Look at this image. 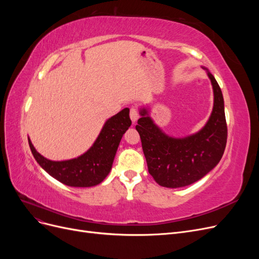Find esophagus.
Wrapping results in <instances>:
<instances>
[{"label":"esophagus","instance_id":"1","mask_svg":"<svg viewBox=\"0 0 259 259\" xmlns=\"http://www.w3.org/2000/svg\"><path fill=\"white\" fill-rule=\"evenodd\" d=\"M130 116H131V120L133 121V123H135V122L138 120L139 112H138V110H137V109H136L135 107H132V108H131V110H130Z\"/></svg>","mask_w":259,"mask_h":259}]
</instances>
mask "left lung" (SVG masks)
<instances>
[{
	"label": "left lung",
	"mask_w": 259,
	"mask_h": 259,
	"mask_svg": "<svg viewBox=\"0 0 259 259\" xmlns=\"http://www.w3.org/2000/svg\"><path fill=\"white\" fill-rule=\"evenodd\" d=\"M214 92L213 111L205 126L193 135L175 138L156 126L147 109H140L142 117L136 130L142 139L148 170L162 187L189 186L204 177L221 161L227 144V123L221 88L206 68Z\"/></svg>",
	"instance_id": "obj_1"
}]
</instances>
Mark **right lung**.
I'll list each match as a JSON object with an SVG mask.
<instances>
[{
	"mask_svg": "<svg viewBox=\"0 0 259 259\" xmlns=\"http://www.w3.org/2000/svg\"><path fill=\"white\" fill-rule=\"evenodd\" d=\"M131 124L130 110L125 108L106 121L88 151L71 160L51 161L44 158L28 138L29 146L40 166L58 182L70 187H93L100 184L110 173L117 147Z\"/></svg>",
	"mask_w": 259,
	"mask_h": 259,
	"instance_id": "1",
	"label": "right lung"
}]
</instances>
